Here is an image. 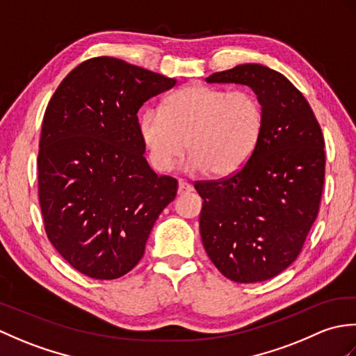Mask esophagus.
<instances>
[{
    "label": "esophagus",
    "mask_w": 356,
    "mask_h": 356,
    "mask_svg": "<svg viewBox=\"0 0 356 356\" xmlns=\"http://www.w3.org/2000/svg\"><path fill=\"white\" fill-rule=\"evenodd\" d=\"M193 191V186L185 182V180H179V188H177V194L179 195H184V194H188Z\"/></svg>",
    "instance_id": "1"
}]
</instances>
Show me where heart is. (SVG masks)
Listing matches in <instances>:
<instances>
[{"label":"heart","instance_id":"heart-1","mask_svg":"<svg viewBox=\"0 0 356 356\" xmlns=\"http://www.w3.org/2000/svg\"><path fill=\"white\" fill-rule=\"evenodd\" d=\"M263 127V105L252 92L193 84L166 97L162 110L143 113L139 136L159 171L171 170L188 148V170L223 177L248 163Z\"/></svg>","mask_w":356,"mask_h":356}]
</instances>
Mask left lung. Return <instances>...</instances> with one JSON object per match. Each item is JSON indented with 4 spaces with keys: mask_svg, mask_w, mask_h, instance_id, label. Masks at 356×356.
Wrapping results in <instances>:
<instances>
[{
    "mask_svg": "<svg viewBox=\"0 0 356 356\" xmlns=\"http://www.w3.org/2000/svg\"><path fill=\"white\" fill-rule=\"evenodd\" d=\"M205 81L251 87L264 127L243 168L194 184L203 199V248L226 278L264 282L297 259L318 216L326 166L321 128L300 90L266 65L241 64Z\"/></svg>",
    "mask_w": 356,
    "mask_h": 356,
    "instance_id": "left-lung-1",
    "label": "left lung"
}]
</instances>
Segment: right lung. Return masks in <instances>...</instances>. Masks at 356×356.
<instances>
[{
    "label": "right lung",
    "mask_w": 356,
    "mask_h": 356,
    "mask_svg": "<svg viewBox=\"0 0 356 356\" xmlns=\"http://www.w3.org/2000/svg\"><path fill=\"white\" fill-rule=\"evenodd\" d=\"M176 79L101 56L67 74L45 108L38 194L47 237L81 274L115 280L142 259L177 194L143 157L138 111Z\"/></svg>",
    "instance_id": "add662e5"
}]
</instances>
